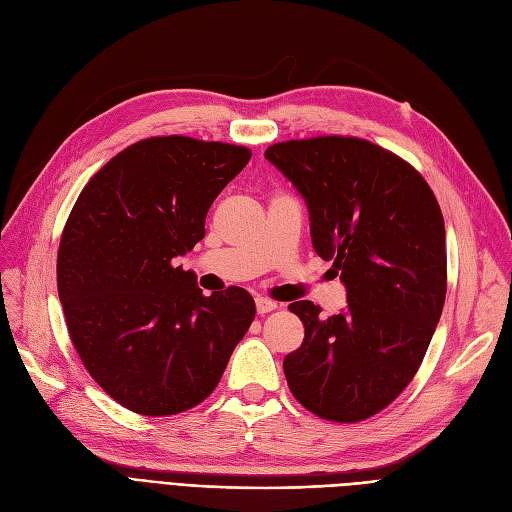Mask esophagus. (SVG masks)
Returning a JSON list of instances; mask_svg holds the SVG:
<instances>
[{
  "label": "esophagus",
  "mask_w": 512,
  "mask_h": 512,
  "mask_svg": "<svg viewBox=\"0 0 512 512\" xmlns=\"http://www.w3.org/2000/svg\"><path fill=\"white\" fill-rule=\"evenodd\" d=\"M255 306H257L259 315H268V312L276 310V302H272V300H268V298H257V300H255Z\"/></svg>",
  "instance_id": "esophagus-1"
}]
</instances>
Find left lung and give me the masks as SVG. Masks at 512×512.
Instances as JSON below:
<instances>
[{
    "label": "left lung",
    "instance_id": "1",
    "mask_svg": "<svg viewBox=\"0 0 512 512\" xmlns=\"http://www.w3.org/2000/svg\"><path fill=\"white\" fill-rule=\"evenodd\" d=\"M266 159L304 197L310 238L334 261L346 308L323 317L289 304L304 342L285 357L291 393L317 417L364 421L417 374L447 295L444 219L425 178L361 138L321 136L272 144Z\"/></svg>",
    "mask_w": 512,
    "mask_h": 512
}]
</instances>
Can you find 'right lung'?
Listing matches in <instances>:
<instances>
[{
    "label": "right lung",
    "instance_id": "add662e5",
    "mask_svg": "<svg viewBox=\"0 0 512 512\" xmlns=\"http://www.w3.org/2000/svg\"><path fill=\"white\" fill-rule=\"evenodd\" d=\"M249 159L236 144L140 140L89 180L63 227L57 289L70 338L95 383L138 415L204 402L255 319L249 291L204 295L174 266Z\"/></svg>",
    "mask_w": 512,
    "mask_h": 512
}]
</instances>
